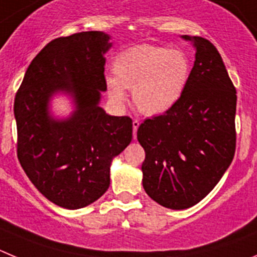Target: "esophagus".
<instances>
[{"instance_id": "esophagus-1", "label": "esophagus", "mask_w": 257, "mask_h": 257, "mask_svg": "<svg viewBox=\"0 0 257 257\" xmlns=\"http://www.w3.org/2000/svg\"><path fill=\"white\" fill-rule=\"evenodd\" d=\"M140 128V121L138 120H134L133 121V137L134 140H136V137H137V129Z\"/></svg>"}]
</instances>
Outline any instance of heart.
Segmentation results:
<instances>
[{"label":"heart","instance_id":"heart-1","mask_svg":"<svg viewBox=\"0 0 257 257\" xmlns=\"http://www.w3.org/2000/svg\"><path fill=\"white\" fill-rule=\"evenodd\" d=\"M115 77L106 78L107 93L116 105L133 89L137 108L147 116L168 112L183 96L191 75V62L182 50L138 45L120 52L112 64Z\"/></svg>","mask_w":257,"mask_h":257}]
</instances>
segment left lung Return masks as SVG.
<instances>
[{"label":"left lung","instance_id":"left-lung-1","mask_svg":"<svg viewBox=\"0 0 257 257\" xmlns=\"http://www.w3.org/2000/svg\"><path fill=\"white\" fill-rule=\"evenodd\" d=\"M196 50L188 84L168 112L137 131L145 149L142 184L168 209L193 206L212 191L235 151L237 96L223 59L210 41L182 36Z\"/></svg>","mask_w":257,"mask_h":257}]
</instances>
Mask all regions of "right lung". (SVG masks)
Here are the masks:
<instances>
[{
    "mask_svg": "<svg viewBox=\"0 0 257 257\" xmlns=\"http://www.w3.org/2000/svg\"><path fill=\"white\" fill-rule=\"evenodd\" d=\"M110 38L82 32L51 41L28 66L14 102L20 164L34 187L64 209L88 206L107 191L112 159L133 138L131 117L100 106ZM59 94L73 105L66 118L50 110Z\"/></svg>",
    "mask_w": 257,
    "mask_h": 257,
    "instance_id": "right-lung-1",
    "label": "right lung"
}]
</instances>
